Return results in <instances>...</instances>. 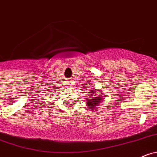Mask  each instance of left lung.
<instances>
[{"label":"left lung","mask_w":157,"mask_h":157,"mask_svg":"<svg viewBox=\"0 0 157 157\" xmlns=\"http://www.w3.org/2000/svg\"><path fill=\"white\" fill-rule=\"evenodd\" d=\"M92 92H93V93H92L91 95H94L95 92L92 90ZM91 98H92V99L87 100L88 105H89V109H94L95 108V106H97V105H98V104L101 102V101H102V97L101 96H94V97H91Z\"/></svg>","instance_id":"obj_1"}]
</instances>
